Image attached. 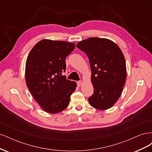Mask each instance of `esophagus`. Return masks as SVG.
Listing matches in <instances>:
<instances>
[{
	"mask_svg": "<svg viewBox=\"0 0 152 152\" xmlns=\"http://www.w3.org/2000/svg\"><path fill=\"white\" fill-rule=\"evenodd\" d=\"M77 86H78L80 87V86L82 85V81H81V80H80V81H77Z\"/></svg>",
	"mask_w": 152,
	"mask_h": 152,
	"instance_id": "34e87169",
	"label": "esophagus"
}]
</instances>
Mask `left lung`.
I'll use <instances>...</instances> for the list:
<instances>
[{"mask_svg": "<svg viewBox=\"0 0 152 152\" xmlns=\"http://www.w3.org/2000/svg\"><path fill=\"white\" fill-rule=\"evenodd\" d=\"M89 58L94 93L88 98L92 107L111 108L120 98L126 80V65L118 45L107 39L91 37L77 44Z\"/></svg>", "mask_w": 152, "mask_h": 152, "instance_id": "obj_1", "label": "left lung"}]
</instances>
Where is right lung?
Segmentation results:
<instances>
[{"mask_svg":"<svg viewBox=\"0 0 152 152\" xmlns=\"http://www.w3.org/2000/svg\"><path fill=\"white\" fill-rule=\"evenodd\" d=\"M74 43L44 39L35 45L26 61L25 79L31 94L44 111L57 113L66 109L77 84L66 79L65 59Z\"/></svg>","mask_w":152,"mask_h":152,"instance_id":"obj_1","label":"right lung"}]
</instances>
